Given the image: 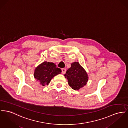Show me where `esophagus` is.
<instances>
[{"label":"esophagus","instance_id":"esophagus-1","mask_svg":"<svg viewBox=\"0 0 128 128\" xmlns=\"http://www.w3.org/2000/svg\"><path fill=\"white\" fill-rule=\"evenodd\" d=\"M66 68H62V73L63 74H64L66 73Z\"/></svg>","mask_w":128,"mask_h":128}]
</instances>
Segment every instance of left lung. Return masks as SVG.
I'll return each mask as SVG.
<instances>
[{
	"mask_svg": "<svg viewBox=\"0 0 128 128\" xmlns=\"http://www.w3.org/2000/svg\"><path fill=\"white\" fill-rule=\"evenodd\" d=\"M64 76L68 80L69 85L75 90H78L84 87L88 80L86 71L78 62L71 64Z\"/></svg>",
	"mask_w": 128,
	"mask_h": 128,
	"instance_id": "left-lung-1",
	"label": "left lung"
}]
</instances>
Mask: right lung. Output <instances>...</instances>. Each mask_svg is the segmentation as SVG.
I'll return each mask as SVG.
<instances>
[{
	"mask_svg": "<svg viewBox=\"0 0 128 128\" xmlns=\"http://www.w3.org/2000/svg\"><path fill=\"white\" fill-rule=\"evenodd\" d=\"M61 69L57 68L53 62H44L38 65L34 70V77L43 86L48 85L51 79L60 74Z\"/></svg>",
	"mask_w": 128,
	"mask_h": 128,
	"instance_id": "1",
	"label": "right lung"
}]
</instances>
